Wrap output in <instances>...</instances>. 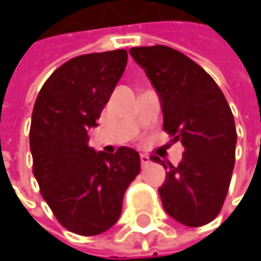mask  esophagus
Segmentation results:
<instances>
[{"label": "esophagus", "instance_id": "1", "mask_svg": "<svg viewBox=\"0 0 261 261\" xmlns=\"http://www.w3.org/2000/svg\"><path fill=\"white\" fill-rule=\"evenodd\" d=\"M140 163L145 166V165H148L149 163V157L148 155H145V154H140Z\"/></svg>", "mask_w": 261, "mask_h": 261}]
</instances>
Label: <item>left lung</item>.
Instances as JSON below:
<instances>
[{
  "label": "left lung",
  "mask_w": 261,
  "mask_h": 261,
  "mask_svg": "<svg viewBox=\"0 0 261 261\" xmlns=\"http://www.w3.org/2000/svg\"><path fill=\"white\" fill-rule=\"evenodd\" d=\"M134 62L155 89L163 112V130L184 146L178 166L165 165L159 189L165 212L187 227H202L221 212L236 160L234 118L219 89L199 65L165 46L130 49Z\"/></svg>",
  "instance_id": "8db88e82"
}]
</instances>
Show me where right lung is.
Wrapping results in <instances>:
<instances>
[{
  "mask_svg": "<svg viewBox=\"0 0 261 261\" xmlns=\"http://www.w3.org/2000/svg\"><path fill=\"white\" fill-rule=\"evenodd\" d=\"M127 59L125 49L74 57L51 74L34 102L33 174L57 221L75 234L112 228L121 216L124 193L140 171L133 148L96 152L87 136L89 128L98 127Z\"/></svg>",
  "mask_w": 261,
  "mask_h": 261,
  "instance_id": "1",
  "label": "right lung"
}]
</instances>
